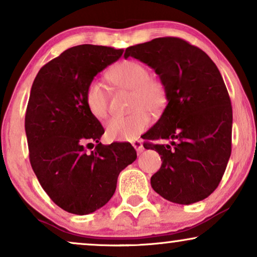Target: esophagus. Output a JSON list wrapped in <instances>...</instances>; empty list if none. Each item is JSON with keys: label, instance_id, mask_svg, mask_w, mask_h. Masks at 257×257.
<instances>
[{"label": "esophagus", "instance_id": "obj_1", "mask_svg": "<svg viewBox=\"0 0 257 257\" xmlns=\"http://www.w3.org/2000/svg\"><path fill=\"white\" fill-rule=\"evenodd\" d=\"M132 146L135 147V149L137 150V152H143L144 151V146H143V142L142 140H139V139H136V140H133L132 142Z\"/></svg>", "mask_w": 257, "mask_h": 257}]
</instances>
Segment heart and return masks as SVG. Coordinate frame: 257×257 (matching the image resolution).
Returning <instances> with one entry per match:
<instances>
[{"label":"heart","instance_id":"obj_1","mask_svg":"<svg viewBox=\"0 0 257 257\" xmlns=\"http://www.w3.org/2000/svg\"><path fill=\"white\" fill-rule=\"evenodd\" d=\"M107 79L115 86L132 90L131 114L113 117L106 124V135L115 142H130L145 131L151 124L150 112L163 111L167 103L164 82L150 76V70L138 61L126 59L115 64L107 72ZM85 104L99 120L108 114V92L98 80H91L85 90Z\"/></svg>","mask_w":257,"mask_h":257}]
</instances>
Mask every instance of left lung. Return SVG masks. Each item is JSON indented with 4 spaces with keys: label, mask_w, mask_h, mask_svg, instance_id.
<instances>
[{
    "label": "left lung",
    "mask_w": 257,
    "mask_h": 257,
    "mask_svg": "<svg viewBox=\"0 0 257 257\" xmlns=\"http://www.w3.org/2000/svg\"><path fill=\"white\" fill-rule=\"evenodd\" d=\"M151 66L167 91V105L145 135L144 147L161 156L151 185L180 205L201 201L215 191L231 152L233 110L215 63L201 49L178 37H160L128 47L124 57Z\"/></svg>",
    "instance_id": "8db88e82"
}]
</instances>
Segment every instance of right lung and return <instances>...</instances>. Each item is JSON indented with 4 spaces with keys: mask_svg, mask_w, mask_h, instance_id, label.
I'll return each mask as SVG.
<instances>
[{
    "mask_svg": "<svg viewBox=\"0 0 257 257\" xmlns=\"http://www.w3.org/2000/svg\"><path fill=\"white\" fill-rule=\"evenodd\" d=\"M122 51L72 47L42 66L31 86L26 112L31 167L52 201L77 215L107 203L119 173L137 159L131 144L99 143L104 128L85 104L86 86Z\"/></svg>",
    "mask_w": 257,
    "mask_h": 257,
    "instance_id": "1",
    "label": "right lung"
}]
</instances>
